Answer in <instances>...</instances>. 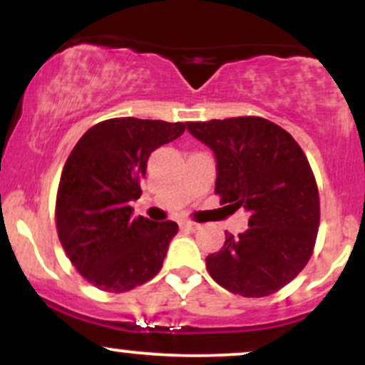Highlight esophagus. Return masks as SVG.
Segmentation results:
<instances>
[{"instance_id":"esophagus-1","label":"esophagus","mask_w":365,"mask_h":365,"mask_svg":"<svg viewBox=\"0 0 365 365\" xmlns=\"http://www.w3.org/2000/svg\"><path fill=\"white\" fill-rule=\"evenodd\" d=\"M180 228H185V230H190V232H194V230L199 228V225L192 223V221H182V223H180Z\"/></svg>"}]
</instances>
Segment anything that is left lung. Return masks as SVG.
I'll return each mask as SVG.
<instances>
[{"label":"left lung","instance_id":"8db88e82","mask_svg":"<svg viewBox=\"0 0 365 365\" xmlns=\"http://www.w3.org/2000/svg\"><path fill=\"white\" fill-rule=\"evenodd\" d=\"M215 153L221 204L249 212V228L226 233L206 257L217 284L242 297H266L295 278L311 259L319 228V194L304 150L282 127L259 116L188 121Z\"/></svg>","mask_w":365,"mask_h":365}]
</instances>
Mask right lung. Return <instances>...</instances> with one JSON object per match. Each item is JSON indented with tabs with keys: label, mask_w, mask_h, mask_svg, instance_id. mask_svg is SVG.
<instances>
[{
	"label": "right lung",
	"mask_w": 365,
	"mask_h": 365,
	"mask_svg": "<svg viewBox=\"0 0 365 365\" xmlns=\"http://www.w3.org/2000/svg\"><path fill=\"white\" fill-rule=\"evenodd\" d=\"M185 123L113 118L87 130L63 168L58 237L77 271L104 292H128L161 269L175 221L133 217L153 150L178 139Z\"/></svg>",
	"instance_id": "obj_1"
}]
</instances>
